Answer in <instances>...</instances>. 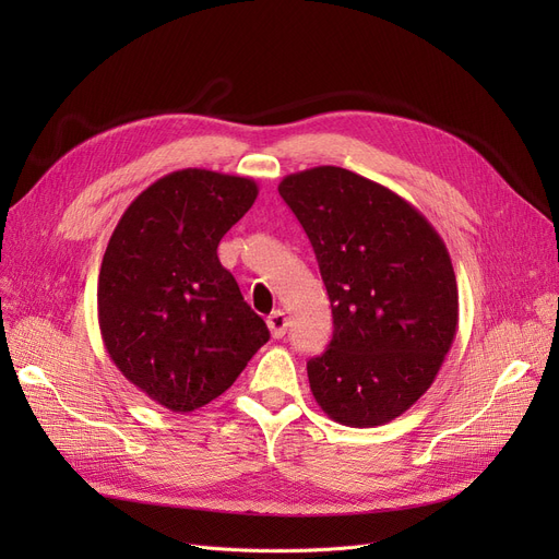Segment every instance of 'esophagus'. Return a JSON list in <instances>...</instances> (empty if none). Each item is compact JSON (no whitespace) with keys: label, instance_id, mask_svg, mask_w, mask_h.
Segmentation results:
<instances>
[{"label":"esophagus","instance_id":"1","mask_svg":"<svg viewBox=\"0 0 559 559\" xmlns=\"http://www.w3.org/2000/svg\"><path fill=\"white\" fill-rule=\"evenodd\" d=\"M267 329L272 333L274 340H281L285 333H287V317L283 310H274L270 317H267Z\"/></svg>","mask_w":559,"mask_h":559}]
</instances>
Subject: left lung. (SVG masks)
Wrapping results in <instances>:
<instances>
[{
	"label": "left lung",
	"mask_w": 559,
	"mask_h": 559,
	"mask_svg": "<svg viewBox=\"0 0 559 559\" xmlns=\"http://www.w3.org/2000/svg\"><path fill=\"white\" fill-rule=\"evenodd\" d=\"M314 249L333 340L310 392L350 428L383 426L432 385L457 333V283L432 224L390 188L335 165L278 183Z\"/></svg>",
	"instance_id": "1"
}]
</instances>
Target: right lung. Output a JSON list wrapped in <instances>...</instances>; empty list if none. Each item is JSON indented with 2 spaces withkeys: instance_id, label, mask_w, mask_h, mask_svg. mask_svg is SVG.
Listing matches in <instances>:
<instances>
[{
  "instance_id": "obj_1",
  "label": "right lung",
  "mask_w": 559,
  "mask_h": 559,
  "mask_svg": "<svg viewBox=\"0 0 559 559\" xmlns=\"http://www.w3.org/2000/svg\"><path fill=\"white\" fill-rule=\"evenodd\" d=\"M255 197L247 176L171 171L131 201L108 240L97 283L104 346L131 385L171 413L224 394L270 340L217 258Z\"/></svg>"
}]
</instances>
